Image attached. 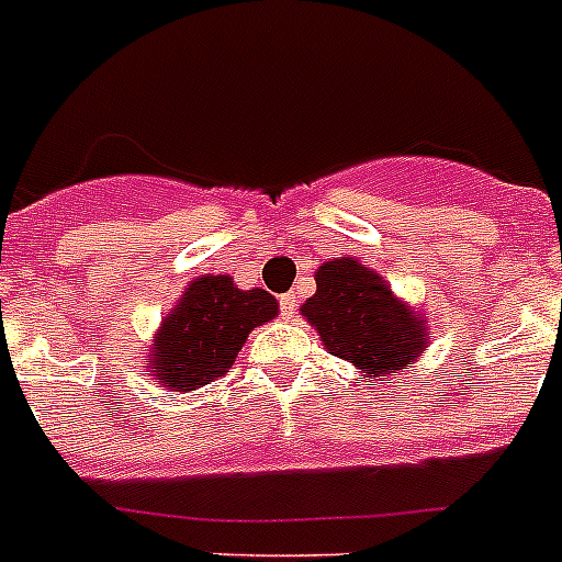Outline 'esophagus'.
I'll return each instance as SVG.
<instances>
[{"mask_svg":"<svg viewBox=\"0 0 562 562\" xmlns=\"http://www.w3.org/2000/svg\"><path fill=\"white\" fill-rule=\"evenodd\" d=\"M278 301H281V312H284V317L295 315V308H297L295 292H286V295H281V297H278Z\"/></svg>","mask_w":562,"mask_h":562,"instance_id":"1","label":"esophagus"}]
</instances>
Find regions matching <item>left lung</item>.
Listing matches in <instances>:
<instances>
[{
  "mask_svg": "<svg viewBox=\"0 0 562 562\" xmlns=\"http://www.w3.org/2000/svg\"><path fill=\"white\" fill-rule=\"evenodd\" d=\"M317 292L301 315L331 357L351 362L362 379L395 375L429 348V321L401 301L375 270L353 256L328 259L315 272Z\"/></svg>",
  "mask_w": 562,
  "mask_h": 562,
  "instance_id": "1",
  "label": "left lung"
}]
</instances>
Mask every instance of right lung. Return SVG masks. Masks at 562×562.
<instances>
[{
    "instance_id": "add662e5",
    "label": "right lung",
    "mask_w": 562,
    "mask_h": 562,
    "mask_svg": "<svg viewBox=\"0 0 562 562\" xmlns=\"http://www.w3.org/2000/svg\"><path fill=\"white\" fill-rule=\"evenodd\" d=\"M278 317L267 290H239L231 276H198L156 328L144 373L189 393L228 373L247 334Z\"/></svg>"
}]
</instances>
